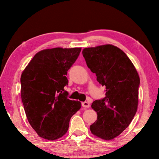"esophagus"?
Segmentation results:
<instances>
[{
  "mask_svg": "<svg viewBox=\"0 0 159 159\" xmlns=\"http://www.w3.org/2000/svg\"><path fill=\"white\" fill-rule=\"evenodd\" d=\"M81 105H82V107H84V108H89V104L87 102H83L82 103H81Z\"/></svg>",
  "mask_w": 159,
  "mask_h": 159,
  "instance_id": "esophagus-1",
  "label": "esophagus"
}]
</instances>
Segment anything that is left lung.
<instances>
[{"label":"left lung","mask_w":159,"mask_h":159,"mask_svg":"<svg viewBox=\"0 0 159 159\" xmlns=\"http://www.w3.org/2000/svg\"><path fill=\"white\" fill-rule=\"evenodd\" d=\"M83 55L98 82L106 88L105 97L92 104L98 117L90 130L101 139H113L129 126L135 116L139 74L126 54L115 46L84 48Z\"/></svg>","instance_id":"left-lung-1"}]
</instances>
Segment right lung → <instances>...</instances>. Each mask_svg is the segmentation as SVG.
<instances>
[{"instance_id": "1", "label": "right lung", "mask_w": 159, "mask_h": 159, "mask_svg": "<svg viewBox=\"0 0 159 159\" xmlns=\"http://www.w3.org/2000/svg\"><path fill=\"white\" fill-rule=\"evenodd\" d=\"M81 48H55L38 52L20 78L21 98L29 124L39 137L55 140L65 134L70 118L80 109L67 98V71Z\"/></svg>"}]
</instances>
